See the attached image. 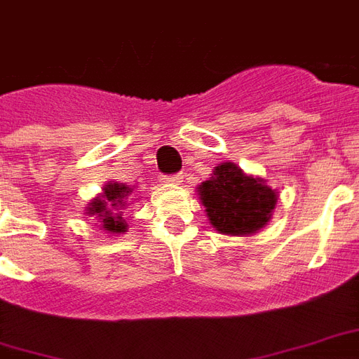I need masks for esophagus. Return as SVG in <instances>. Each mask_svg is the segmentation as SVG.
Returning <instances> with one entry per match:
<instances>
[{
	"label": "esophagus",
	"instance_id": "esophagus-1",
	"mask_svg": "<svg viewBox=\"0 0 359 359\" xmlns=\"http://www.w3.org/2000/svg\"><path fill=\"white\" fill-rule=\"evenodd\" d=\"M163 182H171V184H179L182 182V173H175V175H169V177H163Z\"/></svg>",
	"mask_w": 359,
	"mask_h": 359
}]
</instances>
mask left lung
Here are the masks:
<instances>
[{
  "instance_id": "8db88e82",
  "label": "left lung",
  "mask_w": 359,
  "mask_h": 359,
  "mask_svg": "<svg viewBox=\"0 0 359 359\" xmlns=\"http://www.w3.org/2000/svg\"><path fill=\"white\" fill-rule=\"evenodd\" d=\"M201 203L216 231L224 235H250L266 224L276 207V191L262 179L248 177L235 163L214 169V177L199 186Z\"/></svg>"
}]
</instances>
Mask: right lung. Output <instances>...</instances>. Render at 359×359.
Here are the masks:
<instances>
[{"label":"right lung","mask_w":359,"mask_h":359,"mask_svg":"<svg viewBox=\"0 0 359 359\" xmlns=\"http://www.w3.org/2000/svg\"><path fill=\"white\" fill-rule=\"evenodd\" d=\"M106 196L104 199H95V201L89 205V214H97L98 218L102 219V225L106 231H111V233H124L126 229V222L121 218L119 207L124 205V197L128 196L132 188L124 184H117V182H109L106 188ZM116 210L114 211L113 208Z\"/></svg>","instance_id":"1"}]
</instances>
